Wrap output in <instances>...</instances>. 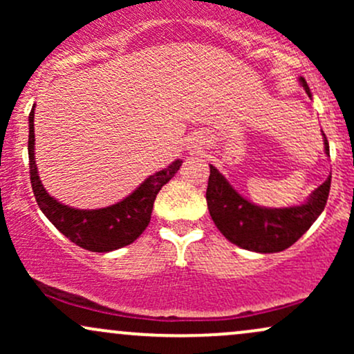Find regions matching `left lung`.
I'll return each instance as SVG.
<instances>
[{
  "instance_id": "obj_1",
  "label": "left lung",
  "mask_w": 354,
  "mask_h": 354,
  "mask_svg": "<svg viewBox=\"0 0 354 354\" xmlns=\"http://www.w3.org/2000/svg\"><path fill=\"white\" fill-rule=\"evenodd\" d=\"M299 84L311 96L304 78ZM323 135L324 153L330 156V145ZM331 176L319 185L306 201L286 208H266L246 200L238 193L221 173L209 165V180L206 201L211 219L223 236L243 250L256 253H278L286 250L310 230L326 206Z\"/></svg>"
}]
</instances>
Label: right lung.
<instances>
[{
    "label": "right lung",
    "mask_w": 354,
    "mask_h": 354,
    "mask_svg": "<svg viewBox=\"0 0 354 354\" xmlns=\"http://www.w3.org/2000/svg\"><path fill=\"white\" fill-rule=\"evenodd\" d=\"M28 156L33 193L43 214L75 245L95 253H109L131 245L149 225L156 194L178 173L183 161L174 160L161 171L148 176L121 201L98 209H78L53 198L38 176L35 158V106L31 108Z\"/></svg>",
    "instance_id": "1"
}]
</instances>
